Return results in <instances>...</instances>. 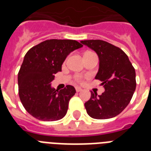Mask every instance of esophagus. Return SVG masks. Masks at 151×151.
Returning a JSON list of instances; mask_svg holds the SVG:
<instances>
[{
	"label": "esophagus",
	"mask_w": 151,
	"mask_h": 151,
	"mask_svg": "<svg viewBox=\"0 0 151 151\" xmlns=\"http://www.w3.org/2000/svg\"><path fill=\"white\" fill-rule=\"evenodd\" d=\"M75 89H76V92H81V91H82V88H79V87H76Z\"/></svg>",
	"instance_id": "34e87169"
}]
</instances>
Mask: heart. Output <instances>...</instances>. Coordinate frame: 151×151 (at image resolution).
Wrapping results in <instances>:
<instances>
[{"label":"heart","mask_w":151,"mask_h":151,"mask_svg":"<svg viewBox=\"0 0 151 151\" xmlns=\"http://www.w3.org/2000/svg\"><path fill=\"white\" fill-rule=\"evenodd\" d=\"M73 80L75 81L77 83H82L83 81V77L80 74H77L73 77Z\"/></svg>","instance_id":"heart-1"}]
</instances>
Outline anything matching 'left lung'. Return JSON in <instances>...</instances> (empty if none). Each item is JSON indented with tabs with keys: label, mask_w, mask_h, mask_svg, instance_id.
Listing matches in <instances>:
<instances>
[{
	"label": "left lung",
	"mask_w": 151,
	"mask_h": 151,
	"mask_svg": "<svg viewBox=\"0 0 151 151\" xmlns=\"http://www.w3.org/2000/svg\"><path fill=\"white\" fill-rule=\"evenodd\" d=\"M96 52L99 69L96 79L102 81L105 92L85 103L88 114L95 119H108L117 116L130 103L136 90V71L129 57L117 46L102 40L81 41Z\"/></svg>",
	"instance_id": "obj_1"
}]
</instances>
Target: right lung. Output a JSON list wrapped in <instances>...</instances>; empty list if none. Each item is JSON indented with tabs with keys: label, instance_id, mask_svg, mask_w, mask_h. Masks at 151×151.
Returning <instances> with one entry per match:
<instances>
[{
	"label": "right lung",
	"instance_id": "1",
	"mask_svg": "<svg viewBox=\"0 0 151 151\" xmlns=\"http://www.w3.org/2000/svg\"><path fill=\"white\" fill-rule=\"evenodd\" d=\"M83 47L74 40L50 39L32 47L25 55L18 73L19 96L27 112L37 119L53 122L62 119L68 110L75 88H51L55 73L62 70L66 56Z\"/></svg>",
	"mask_w": 151,
	"mask_h": 151
}]
</instances>
